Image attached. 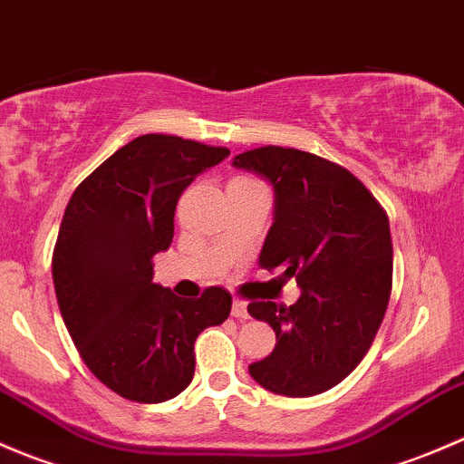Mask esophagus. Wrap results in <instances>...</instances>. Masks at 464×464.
I'll return each mask as SVG.
<instances>
[{"mask_svg":"<svg viewBox=\"0 0 464 464\" xmlns=\"http://www.w3.org/2000/svg\"><path fill=\"white\" fill-rule=\"evenodd\" d=\"M232 317L241 319V322L250 319V314H247V304L243 302V299H234L232 302Z\"/></svg>","mask_w":464,"mask_h":464,"instance_id":"obj_1","label":"esophagus"}]
</instances>
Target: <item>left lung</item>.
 Instances as JSON below:
<instances>
[{"label": "left lung", "mask_w": 464, "mask_h": 464, "mask_svg": "<svg viewBox=\"0 0 464 464\" xmlns=\"http://www.w3.org/2000/svg\"><path fill=\"white\" fill-rule=\"evenodd\" d=\"M234 169L272 185L275 212L259 266L297 279L293 305L252 302L270 324L275 351L250 364L276 395L310 398L353 373L377 335L391 297L393 246L386 212L348 169L284 147L234 156Z\"/></svg>", "instance_id": "left-lung-1"}]
</instances>
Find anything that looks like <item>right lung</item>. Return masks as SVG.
Masks as SVG:
<instances>
[{"label": "right lung", "mask_w": 464, "mask_h": 464, "mask_svg": "<svg viewBox=\"0 0 464 464\" xmlns=\"http://www.w3.org/2000/svg\"><path fill=\"white\" fill-rule=\"evenodd\" d=\"M230 150L179 136L133 138L66 205L53 252L62 319L89 371L122 398L165 402L194 377V342L227 319V290L180 299L154 284V255L174 238L180 194Z\"/></svg>", "instance_id": "obj_1"}]
</instances>
